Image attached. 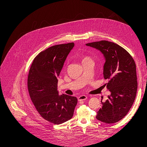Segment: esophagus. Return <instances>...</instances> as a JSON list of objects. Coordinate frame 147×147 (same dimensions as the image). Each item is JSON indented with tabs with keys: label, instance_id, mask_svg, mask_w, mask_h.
<instances>
[{
	"label": "esophagus",
	"instance_id": "esophagus-1",
	"mask_svg": "<svg viewBox=\"0 0 147 147\" xmlns=\"http://www.w3.org/2000/svg\"><path fill=\"white\" fill-rule=\"evenodd\" d=\"M87 98V97L85 95H82V96H80L78 97V101H84Z\"/></svg>",
	"mask_w": 147,
	"mask_h": 147
}]
</instances>
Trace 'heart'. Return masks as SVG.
I'll return each instance as SVG.
<instances>
[{
    "instance_id": "obj_1",
    "label": "heart",
    "mask_w": 147,
    "mask_h": 147,
    "mask_svg": "<svg viewBox=\"0 0 147 147\" xmlns=\"http://www.w3.org/2000/svg\"><path fill=\"white\" fill-rule=\"evenodd\" d=\"M88 59V58H85L84 60H86V59Z\"/></svg>"
}]
</instances>
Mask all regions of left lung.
Segmentation results:
<instances>
[{"instance_id": "1", "label": "left lung", "mask_w": 147, "mask_h": 147, "mask_svg": "<svg viewBox=\"0 0 147 147\" xmlns=\"http://www.w3.org/2000/svg\"><path fill=\"white\" fill-rule=\"evenodd\" d=\"M100 50L104 55L105 86L111 94L97 112L96 118L106 124L120 121L128 113L134 102L138 87L135 61L124 48L106 40L86 45Z\"/></svg>"}]
</instances>
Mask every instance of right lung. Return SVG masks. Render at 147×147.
I'll list each match as a JSON object with an SVG mask.
<instances>
[{"label": "right lung", "mask_w": 147, "mask_h": 147, "mask_svg": "<svg viewBox=\"0 0 147 147\" xmlns=\"http://www.w3.org/2000/svg\"><path fill=\"white\" fill-rule=\"evenodd\" d=\"M74 46V43L61 44L41 51L29 72L28 91L35 108L44 119L55 124L70 119L77 103L76 97L59 95L57 91V77Z\"/></svg>", "instance_id": "obj_1"}]
</instances>
